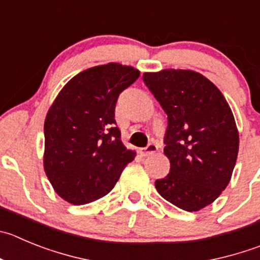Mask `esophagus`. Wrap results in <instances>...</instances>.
<instances>
[{"label":"esophagus","instance_id":"34e87169","mask_svg":"<svg viewBox=\"0 0 260 260\" xmlns=\"http://www.w3.org/2000/svg\"><path fill=\"white\" fill-rule=\"evenodd\" d=\"M157 145L154 144V142H151V144L147 145L146 147H142V149H140L138 151H140V154L142 155V156H149V155H152L154 152L157 151Z\"/></svg>","mask_w":260,"mask_h":260}]
</instances>
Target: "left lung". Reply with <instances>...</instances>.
Segmentation results:
<instances>
[{
	"label": "left lung",
	"mask_w": 260,
	"mask_h": 260,
	"mask_svg": "<svg viewBox=\"0 0 260 260\" xmlns=\"http://www.w3.org/2000/svg\"><path fill=\"white\" fill-rule=\"evenodd\" d=\"M144 83L168 116L167 177L157 192L186 212L212 204L227 187L239 152V132L222 92L192 70L145 73Z\"/></svg>",
	"instance_id": "left-lung-1"
}]
</instances>
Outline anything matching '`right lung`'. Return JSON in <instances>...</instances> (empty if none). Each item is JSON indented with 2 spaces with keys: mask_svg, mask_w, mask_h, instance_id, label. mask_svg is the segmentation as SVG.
I'll use <instances>...</instances> for the list:
<instances>
[{
  "mask_svg": "<svg viewBox=\"0 0 260 260\" xmlns=\"http://www.w3.org/2000/svg\"><path fill=\"white\" fill-rule=\"evenodd\" d=\"M140 72L110 62L75 75L60 91L45 122V172L57 195L83 205L110 192L135 159L115 122L119 94Z\"/></svg>",
  "mask_w": 260,
  "mask_h": 260,
  "instance_id": "1",
  "label": "right lung"
}]
</instances>
